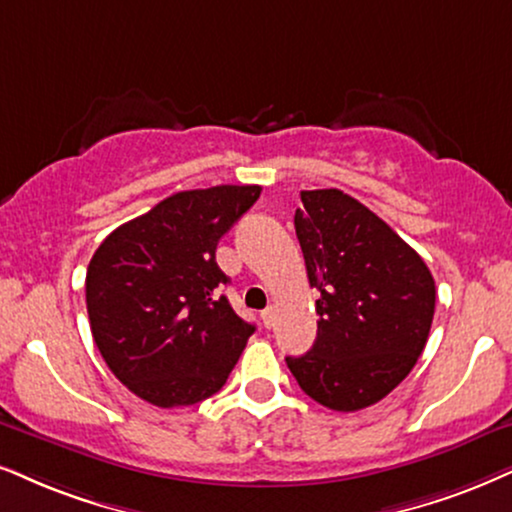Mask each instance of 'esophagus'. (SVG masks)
I'll list each match as a JSON object with an SVG mask.
<instances>
[{"label":"esophagus","mask_w":512,"mask_h":512,"mask_svg":"<svg viewBox=\"0 0 512 512\" xmlns=\"http://www.w3.org/2000/svg\"><path fill=\"white\" fill-rule=\"evenodd\" d=\"M262 321H264V328L274 326V321H276V309H274V307L264 309V312H262Z\"/></svg>","instance_id":"34e87169"}]
</instances>
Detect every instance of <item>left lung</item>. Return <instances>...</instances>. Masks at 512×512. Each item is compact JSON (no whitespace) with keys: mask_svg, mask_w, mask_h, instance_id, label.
<instances>
[{"mask_svg":"<svg viewBox=\"0 0 512 512\" xmlns=\"http://www.w3.org/2000/svg\"><path fill=\"white\" fill-rule=\"evenodd\" d=\"M295 210L319 331L302 357H286L297 385L321 406L359 411L387 397L428 342L435 278L423 257L338 189L302 191Z\"/></svg>","mask_w":512,"mask_h":512,"instance_id":"left-lung-1","label":"left lung"}]
</instances>
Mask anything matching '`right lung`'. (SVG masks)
Instances as JSON below:
<instances>
[{"label": "right lung", "mask_w": 512, "mask_h": 512, "mask_svg": "<svg viewBox=\"0 0 512 512\" xmlns=\"http://www.w3.org/2000/svg\"><path fill=\"white\" fill-rule=\"evenodd\" d=\"M262 186L179 191L118 226L87 269V312L103 361L127 390L160 409L219 392L255 326L217 288L219 238Z\"/></svg>", "instance_id": "obj_1"}]
</instances>
